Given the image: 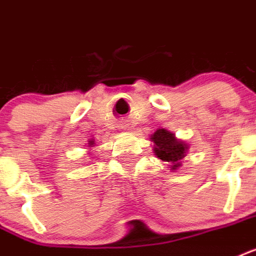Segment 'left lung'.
Wrapping results in <instances>:
<instances>
[{"instance_id":"8db88e82","label":"left lung","mask_w":256,"mask_h":256,"mask_svg":"<svg viewBox=\"0 0 256 256\" xmlns=\"http://www.w3.org/2000/svg\"><path fill=\"white\" fill-rule=\"evenodd\" d=\"M154 144V152L159 159L164 162H172V170H176V167L182 166L178 163L180 159L184 158L186 151V144L184 142H180L175 138V135L172 132H168L164 128H159L156 132H154L152 136Z\"/></svg>"}]
</instances>
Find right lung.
I'll return each mask as SVG.
<instances>
[{
  "label": "right lung",
  "mask_w": 256,
  "mask_h": 256,
  "mask_svg": "<svg viewBox=\"0 0 256 256\" xmlns=\"http://www.w3.org/2000/svg\"><path fill=\"white\" fill-rule=\"evenodd\" d=\"M89 144H90V146H93V140H89Z\"/></svg>",
  "instance_id": "1"
}]
</instances>
